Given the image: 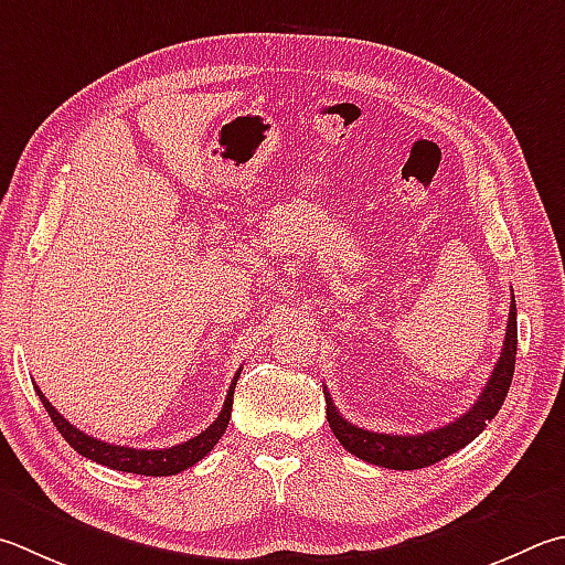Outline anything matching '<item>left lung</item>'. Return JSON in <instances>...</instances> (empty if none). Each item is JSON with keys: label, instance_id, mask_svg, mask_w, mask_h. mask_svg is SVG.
<instances>
[{"label": "left lung", "instance_id": "obj_1", "mask_svg": "<svg viewBox=\"0 0 565 565\" xmlns=\"http://www.w3.org/2000/svg\"><path fill=\"white\" fill-rule=\"evenodd\" d=\"M516 338H519L516 335V301L514 296H511L504 348H501L499 361L494 365V371H491L487 387L481 390L477 403L469 407V413L457 417L455 423L423 435L371 433V429H363L353 423H348V419L335 409L333 397L323 390L328 425H331L338 443H341L348 452L363 461H371V465L385 467V469H403V471L435 465V461L455 455L457 449L467 447L471 439L479 437L489 419H494L501 405H504V397L509 393L511 377H514V365H516Z\"/></svg>", "mask_w": 565, "mask_h": 565}]
</instances>
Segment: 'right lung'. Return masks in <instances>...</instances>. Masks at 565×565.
Here are the masks:
<instances>
[{
  "label": "right lung",
  "mask_w": 565,
  "mask_h": 565,
  "mask_svg": "<svg viewBox=\"0 0 565 565\" xmlns=\"http://www.w3.org/2000/svg\"><path fill=\"white\" fill-rule=\"evenodd\" d=\"M239 381V371L234 375V381L227 390V399H224L222 413L217 419L200 433L198 437L188 439V443L168 447V449H132V447H120V445H110V443H100V439L90 437L86 433H81L68 419L56 413L54 405L41 395V390L36 387V395L41 403H44L46 413L51 417V423L56 425V429L64 435L66 443L76 449L78 455H84L86 459H94L98 465L118 469V471H130V475H146V477H170L178 475V471H184L192 465H198L202 457H207L214 445L220 443V437L224 435V429L230 425L232 417V399H234V385Z\"/></svg>",
  "instance_id": "right-lung-1"
}]
</instances>
